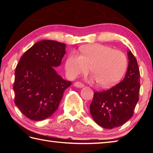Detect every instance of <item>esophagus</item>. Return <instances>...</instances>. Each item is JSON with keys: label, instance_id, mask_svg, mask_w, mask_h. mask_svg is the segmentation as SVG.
<instances>
[{"label": "esophagus", "instance_id": "1", "mask_svg": "<svg viewBox=\"0 0 153 153\" xmlns=\"http://www.w3.org/2000/svg\"><path fill=\"white\" fill-rule=\"evenodd\" d=\"M74 86L77 88H82L84 87V84H82V83L80 82H76L74 83Z\"/></svg>", "mask_w": 153, "mask_h": 153}]
</instances>
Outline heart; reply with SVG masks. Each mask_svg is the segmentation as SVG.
<instances>
[{
	"label": "heart",
	"mask_w": 153,
	"mask_h": 153,
	"mask_svg": "<svg viewBox=\"0 0 153 153\" xmlns=\"http://www.w3.org/2000/svg\"><path fill=\"white\" fill-rule=\"evenodd\" d=\"M79 51L80 55L72 52L66 59L65 68L69 78L86 73L90 67L92 80L107 88L117 84L125 74L128 59L123 52L100 44L83 46Z\"/></svg>",
	"instance_id": "1"
}]
</instances>
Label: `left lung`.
Masks as SVG:
<instances>
[{"mask_svg":"<svg viewBox=\"0 0 153 153\" xmlns=\"http://www.w3.org/2000/svg\"><path fill=\"white\" fill-rule=\"evenodd\" d=\"M128 71L122 81L110 89L95 92L90 111L93 120L106 129L122 126L134 115L139 100L140 70L136 59L128 52Z\"/></svg>","mask_w":153,"mask_h":153,"instance_id":"left-lung-1","label":"left lung"}]
</instances>
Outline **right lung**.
<instances>
[{
	"label": "right lung",
	"instance_id": "add662e5",
	"mask_svg": "<svg viewBox=\"0 0 153 153\" xmlns=\"http://www.w3.org/2000/svg\"><path fill=\"white\" fill-rule=\"evenodd\" d=\"M66 45L45 40L34 44L21 57L15 72V103L31 120L40 121L57 109L63 92L71 85L56 73Z\"/></svg>",
	"mask_w": 153,
	"mask_h": 153
}]
</instances>
